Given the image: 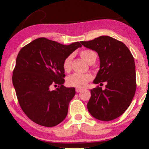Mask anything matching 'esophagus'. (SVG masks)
<instances>
[{
    "instance_id": "obj_1",
    "label": "esophagus",
    "mask_w": 149,
    "mask_h": 149,
    "mask_svg": "<svg viewBox=\"0 0 149 149\" xmlns=\"http://www.w3.org/2000/svg\"><path fill=\"white\" fill-rule=\"evenodd\" d=\"M81 91H82L81 88H76L77 93H79V92H81Z\"/></svg>"
}]
</instances>
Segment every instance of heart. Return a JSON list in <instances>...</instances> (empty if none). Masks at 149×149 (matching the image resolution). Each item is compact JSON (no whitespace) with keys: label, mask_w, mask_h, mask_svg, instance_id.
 Listing matches in <instances>:
<instances>
[{"label":"heart","mask_w":149,"mask_h":149,"mask_svg":"<svg viewBox=\"0 0 149 149\" xmlns=\"http://www.w3.org/2000/svg\"><path fill=\"white\" fill-rule=\"evenodd\" d=\"M80 56L88 63H95L97 59V55L95 51L92 49H84L80 52ZM72 55L68 56L64 60L63 67L64 70L68 72L71 69ZM92 79V76L90 74H81V73H74L70 75L67 79V84L70 86L76 88H84L87 85L88 82Z\"/></svg>","instance_id":"obj_1"}]
</instances>
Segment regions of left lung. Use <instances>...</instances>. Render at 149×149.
I'll return each mask as SVG.
<instances>
[{
    "label": "left lung",
    "instance_id": "8db88e82",
    "mask_svg": "<svg viewBox=\"0 0 149 149\" xmlns=\"http://www.w3.org/2000/svg\"><path fill=\"white\" fill-rule=\"evenodd\" d=\"M81 43L97 52L100 57V69L93 83H107L105 90L99 86L91 90L88 110L99 120L116 119L126 111L136 91L133 55L124 43L108 36Z\"/></svg>",
    "mask_w": 149,
    "mask_h": 149
}]
</instances>
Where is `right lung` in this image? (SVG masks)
Returning <instances> with one entry per match:
<instances>
[{"mask_svg": "<svg viewBox=\"0 0 149 149\" xmlns=\"http://www.w3.org/2000/svg\"><path fill=\"white\" fill-rule=\"evenodd\" d=\"M82 45L74 42L62 45L38 38L22 47L16 57L12 82L20 106L32 122L52 127L67 116L74 88H66L64 60ZM52 85L60 86L50 91Z\"/></svg>", "mask_w": 149, "mask_h": 149, "instance_id": "add662e5", "label": "right lung"}]
</instances>
